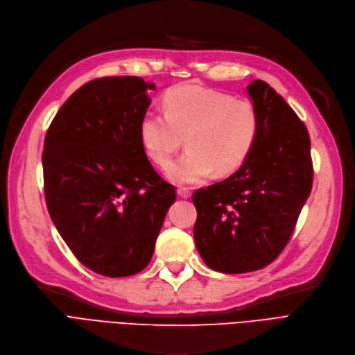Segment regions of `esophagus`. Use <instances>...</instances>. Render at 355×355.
Segmentation results:
<instances>
[{
  "label": "esophagus",
  "mask_w": 355,
  "mask_h": 355,
  "mask_svg": "<svg viewBox=\"0 0 355 355\" xmlns=\"http://www.w3.org/2000/svg\"><path fill=\"white\" fill-rule=\"evenodd\" d=\"M178 195H179L180 198L188 199V198L191 196V191H189L188 188H179V189H178Z\"/></svg>",
  "instance_id": "1"
}]
</instances>
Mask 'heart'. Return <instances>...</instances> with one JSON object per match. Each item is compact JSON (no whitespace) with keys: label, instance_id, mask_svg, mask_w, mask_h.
Wrapping results in <instances>:
<instances>
[{"label":"heart","instance_id":"1","mask_svg":"<svg viewBox=\"0 0 355 355\" xmlns=\"http://www.w3.org/2000/svg\"><path fill=\"white\" fill-rule=\"evenodd\" d=\"M163 107L164 114L143 115L140 140L147 156L164 167L184 139L188 151L166 172L176 183L193 184L214 172H237L257 141L260 116L250 99L188 83L168 89Z\"/></svg>","mask_w":355,"mask_h":355}]
</instances>
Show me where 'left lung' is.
<instances>
[{
	"label": "left lung",
	"instance_id": "1",
	"mask_svg": "<svg viewBox=\"0 0 355 355\" xmlns=\"http://www.w3.org/2000/svg\"><path fill=\"white\" fill-rule=\"evenodd\" d=\"M260 116L250 156L225 180L193 193V239L204 263L219 273L256 272L291 240L312 189L308 130L264 80L247 87Z\"/></svg>",
	"mask_w": 355,
	"mask_h": 355
}]
</instances>
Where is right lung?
I'll list each match as a JSON object with an SVG mask.
<instances>
[{
  "instance_id": "1",
  "label": "right lung",
  "mask_w": 355,
  "mask_h": 355,
  "mask_svg": "<svg viewBox=\"0 0 355 355\" xmlns=\"http://www.w3.org/2000/svg\"><path fill=\"white\" fill-rule=\"evenodd\" d=\"M151 89L155 83L137 76L91 80L62 105L44 139L50 218L75 257L107 277L148 264L176 200L140 140Z\"/></svg>"
}]
</instances>
